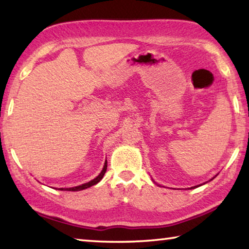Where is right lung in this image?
<instances>
[{"label":"right lung","instance_id":"add662e5","mask_svg":"<svg viewBox=\"0 0 249 249\" xmlns=\"http://www.w3.org/2000/svg\"><path fill=\"white\" fill-rule=\"evenodd\" d=\"M107 161H105L104 163V167L102 171H101V174L96 177V178H94L93 180H91L90 182H87V183H83L81 185H78V187H74V188H60L59 190H67V191H80V190H83V189H87V188H90L92 187V185H94L99 182V181L103 178V176L105 174V171H107Z\"/></svg>","mask_w":249,"mask_h":249}]
</instances>
